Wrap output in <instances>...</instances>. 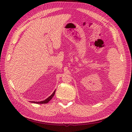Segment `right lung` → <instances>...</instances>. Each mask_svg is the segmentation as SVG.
Instances as JSON below:
<instances>
[{"instance_id":"right-lung-1","label":"right lung","mask_w":132,"mask_h":132,"mask_svg":"<svg viewBox=\"0 0 132 132\" xmlns=\"http://www.w3.org/2000/svg\"><path fill=\"white\" fill-rule=\"evenodd\" d=\"M55 92H56V90H54V92H53V93L50 95V96L48 97L47 98H46L45 100H44V101H41V102H34V101H31L30 102H31V103H37V104H46V103H48V102H50V101L51 99H52V97L54 96V94H55Z\"/></svg>"}]
</instances>
